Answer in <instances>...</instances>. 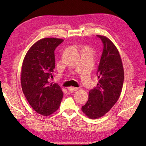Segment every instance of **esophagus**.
<instances>
[{
    "label": "esophagus",
    "mask_w": 146,
    "mask_h": 146,
    "mask_svg": "<svg viewBox=\"0 0 146 146\" xmlns=\"http://www.w3.org/2000/svg\"><path fill=\"white\" fill-rule=\"evenodd\" d=\"M78 88L72 87V86H71V87H69V88H68V90L69 91V92H73L76 91L77 90H78Z\"/></svg>",
    "instance_id": "1"
}]
</instances>
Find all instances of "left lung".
<instances>
[{
  "label": "left lung",
  "instance_id": "obj_1",
  "mask_svg": "<svg viewBox=\"0 0 146 146\" xmlns=\"http://www.w3.org/2000/svg\"><path fill=\"white\" fill-rule=\"evenodd\" d=\"M103 43L97 75V87L89 91L88 100L82 110L88 117L96 119L107 113L115 104L122 92L124 73L117 49L109 39L97 35Z\"/></svg>",
  "mask_w": 146,
  "mask_h": 146
}]
</instances>
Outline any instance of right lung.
<instances>
[{"label":"right lung","mask_w":146,"mask_h":146,"mask_svg":"<svg viewBox=\"0 0 146 146\" xmlns=\"http://www.w3.org/2000/svg\"><path fill=\"white\" fill-rule=\"evenodd\" d=\"M63 39H40L27 51L22 66L21 86L31 106L48 116L56 111L63 94L58 83L49 85L55 68L54 50Z\"/></svg>","instance_id":"obj_1"}]
</instances>
